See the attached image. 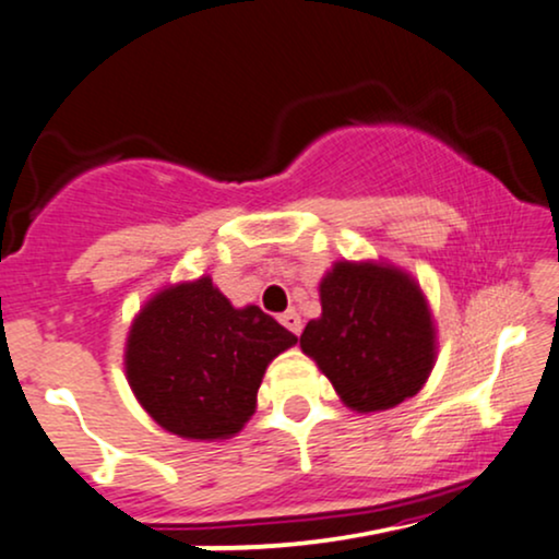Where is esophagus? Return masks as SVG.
Masks as SVG:
<instances>
[{"instance_id": "obj_1", "label": "esophagus", "mask_w": 559, "mask_h": 559, "mask_svg": "<svg viewBox=\"0 0 559 559\" xmlns=\"http://www.w3.org/2000/svg\"><path fill=\"white\" fill-rule=\"evenodd\" d=\"M281 322H284V325H286L288 331H292L294 335L301 333V318H299L297 309H288V312L281 314Z\"/></svg>"}]
</instances>
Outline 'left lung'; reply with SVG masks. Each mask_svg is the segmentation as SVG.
Wrapping results in <instances>:
<instances>
[{"label":"left lung","mask_w":559,"mask_h":559,"mask_svg":"<svg viewBox=\"0 0 559 559\" xmlns=\"http://www.w3.org/2000/svg\"><path fill=\"white\" fill-rule=\"evenodd\" d=\"M322 314L301 333L335 393L354 412H385L425 385L435 328L419 286L374 262H335L320 284Z\"/></svg>","instance_id":"left-lung-1"}]
</instances>
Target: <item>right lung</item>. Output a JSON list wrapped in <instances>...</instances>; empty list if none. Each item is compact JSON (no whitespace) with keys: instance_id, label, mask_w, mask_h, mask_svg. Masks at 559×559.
I'll list each match as a JSON object with an SVG mask.
<instances>
[{"instance_id":"1","label":"right lung","mask_w":559,"mask_h":559,"mask_svg":"<svg viewBox=\"0 0 559 559\" xmlns=\"http://www.w3.org/2000/svg\"><path fill=\"white\" fill-rule=\"evenodd\" d=\"M297 344L260 307L234 309L211 278L147 301L127 338V378L160 427L187 440H224L254 414L273 356Z\"/></svg>"}]
</instances>
